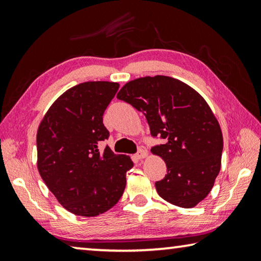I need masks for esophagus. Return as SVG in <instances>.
I'll list each match as a JSON object with an SVG mask.
<instances>
[{"label": "esophagus", "instance_id": "34e87169", "mask_svg": "<svg viewBox=\"0 0 261 261\" xmlns=\"http://www.w3.org/2000/svg\"><path fill=\"white\" fill-rule=\"evenodd\" d=\"M146 155H147V151H146L145 146H144V145H139L138 152L136 153V158H137V159H143V158H145Z\"/></svg>", "mask_w": 261, "mask_h": 261}]
</instances>
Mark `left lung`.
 <instances>
[{
    "label": "left lung",
    "mask_w": 261,
    "mask_h": 261,
    "mask_svg": "<svg viewBox=\"0 0 261 261\" xmlns=\"http://www.w3.org/2000/svg\"><path fill=\"white\" fill-rule=\"evenodd\" d=\"M117 98L142 111L152 137L164 140L151 148L167 167L155 182L159 195L181 208L195 206L221 169L223 136L208 103L192 87L164 75L127 82Z\"/></svg>",
    "instance_id": "obj_1"
}]
</instances>
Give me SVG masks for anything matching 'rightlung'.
<instances>
[{
	"label": "right lung",
	"mask_w": 261,
	"mask_h": 261,
	"mask_svg": "<svg viewBox=\"0 0 261 261\" xmlns=\"http://www.w3.org/2000/svg\"><path fill=\"white\" fill-rule=\"evenodd\" d=\"M119 85L89 81L76 85L53 103L38 127V171L61 205L77 216L93 217L122 197L129 156L100 144L109 138L103 114Z\"/></svg>",
	"instance_id": "add662e5"
}]
</instances>
